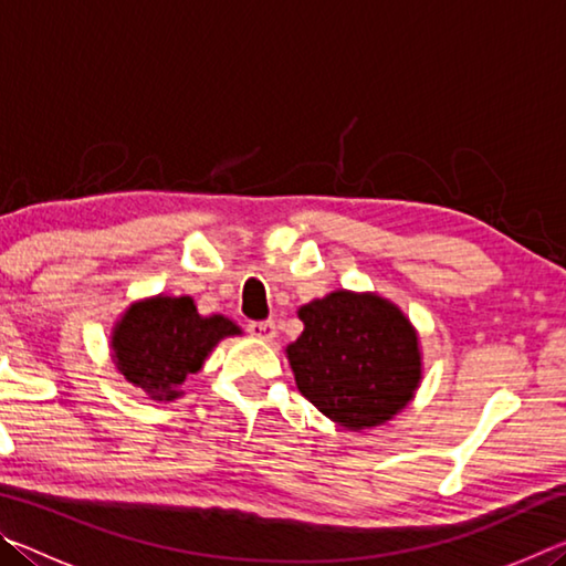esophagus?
Masks as SVG:
<instances>
[{
  "instance_id": "esophagus-1",
  "label": "esophagus",
  "mask_w": 566,
  "mask_h": 566,
  "mask_svg": "<svg viewBox=\"0 0 566 566\" xmlns=\"http://www.w3.org/2000/svg\"><path fill=\"white\" fill-rule=\"evenodd\" d=\"M247 332L252 334V337L262 339V342H272L276 337V327L272 319H262V322H249L247 324Z\"/></svg>"
}]
</instances>
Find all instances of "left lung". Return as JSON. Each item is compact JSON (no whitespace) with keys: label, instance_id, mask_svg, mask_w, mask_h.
Instances as JSON below:
<instances>
[{"label":"left lung","instance_id":"1","mask_svg":"<svg viewBox=\"0 0 566 566\" xmlns=\"http://www.w3.org/2000/svg\"><path fill=\"white\" fill-rule=\"evenodd\" d=\"M304 332L286 347L296 389L344 429H371L405 409L421 381L419 337L377 294L332 292L300 306Z\"/></svg>","mask_w":566,"mask_h":566}]
</instances>
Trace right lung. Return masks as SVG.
<instances>
[{"label":"right lung","mask_w":566,"mask_h":566,"mask_svg":"<svg viewBox=\"0 0 566 566\" xmlns=\"http://www.w3.org/2000/svg\"><path fill=\"white\" fill-rule=\"evenodd\" d=\"M242 334L222 314L202 317L191 296H151L132 304L112 332V357L124 379L151 399L171 401L179 385L202 369L219 342Z\"/></svg>","instance_id":"right-lung-1"}]
</instances>
